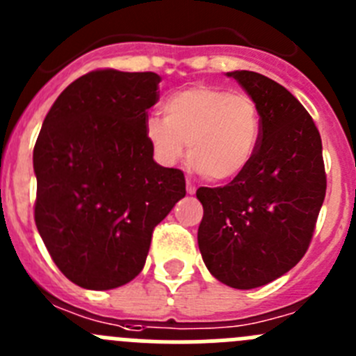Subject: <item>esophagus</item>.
I'll return each instance as SVG.
<instances>
[{
    "mask_svg": "<svg viewBox=\"0 0 356 356\" xmlns=\"http://www.w3.org/2000/svg\"><path fill=\"white\" fill-rule=\"evenodd\" d=\"M186 191H188V195H195V191H197V188H195V184H191V181L186 182Z\"/></svg>",
    "mask_w": 356,
    "mask_h": 356,
    "instance_id": "34e87169",
    "label": "esophagus"
}]
</instances>
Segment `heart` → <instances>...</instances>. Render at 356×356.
I'll return each instance as SVG.
<instances>
[{
  "label": "heart",
  "instance_id": "b5f03b06",
  "mask_svg": "<svg viewBox=\"0 0 356 356\" xmlns=\"http://www.w3.org/2000/svg\"><path fill=\"white\" fill-rule=\"evenodd\" d=\"M163 114L144 122L145 140L163 167H174L188 144L191 165L209 181L225 182L238 177L260 147L261 112L245 92L191 86L168 96Z\"/></svg>",
  "mask_w": 356,
  "mask_h": 356
}]
</instances>
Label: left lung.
<instances>
[{"instance_id":"left-lung-1","label":"left lung","mask_w":356,"mask_h":356,"mask_svg":"<svg viewBox=\"0 0 356 356\" xmlns=\"http://www.w3.org/2000/svg\"><path fill=\"white\" fill-rule=\"evenodd\" d=\"M261 112L257 156L238 177L200 188L198 248L218 281L237 290L264 286L307 251L327 191L321 137L304 105L261 73L230 72Z\"/></svg>"}]
</instances>
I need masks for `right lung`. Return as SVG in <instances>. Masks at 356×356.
Returning <instances> with one entry per match:
<instances>
[{"mask_svg": "<svg viewBox=\"0 0 356 356\" xmlns=\"http://www.w3.org/2000/svg\"><path fill=\"white\" fill-rule=\"evenodd\" d=\"M159 82L152 72L86 73L36 138V228L59 270L88 290L137 277L156 225L186 195L182 170L158 165L144 135Z\"/></svg>", "mask_w": 356, "mask_h": 356, "instance_id": "right-lung-1", "label": "right lung"}]
</instances>
